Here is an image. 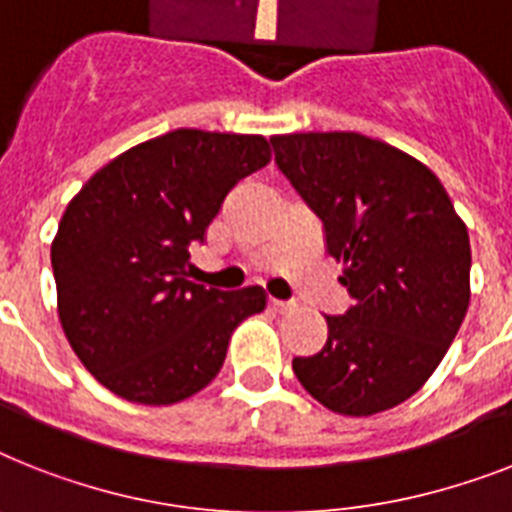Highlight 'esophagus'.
Here are the masks:
<instances>
[{
  "label": "esophagus",
  "mask_w": 512,
  "mask_h": 512,
  "mask_svg": "<svg viewBox=\"0 0 512 512\" xmlns=\"http://www.w3.org/2000/svg\"><path fill=\"white\" fill-rule=\"evenodd\" d=\"M270 310H276V313H286V310H292L294 302H284V299H268Z\"/></svg>",
  "instance_id": "34e87169"
}]
</instances>
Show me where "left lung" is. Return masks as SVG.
I'll return each instance as SVG.
<instances>
[{
  "label": "left lung",
  "mask_w": 512,
  "mask_h": 512,
  "mask_svg": "<svg viewBox=\"0 0 512 512\" xmlns=\"http://www.w3.org/2000/svg\"><path fill=\"white\" fill-rule=\"evenodd\" d=\"M278 170L323 223L352 297L326 315L321 352L294 357L299 384L339 415L413 397L450 350L471 302V242L442 181L402 149L352 134L270 136Z\"/></svg>",
  "instance_id": "left-lung-1"
}]
</instances>
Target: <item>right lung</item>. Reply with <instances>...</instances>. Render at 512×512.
I'll return each mask as SVG.
<instances>
[{"label": "right lung", "mask_w": 512, "mask_h": 512, "mask_svg": "<svg viewBox=\"0 0 512 512\" xmlns=\"http://www.w3.org/2000/svg\"><path fill=\"white\" fill-rule=\"evenodd\" d=\"M268 162L265 136L178 128L110 160L70 199L52 242L57 313L112 394L186 400L218 376L234 328L263 313L260 286L207 289L186 268L228 191Z\"/></svg>", "instance_id": "1"}]
</instances>
